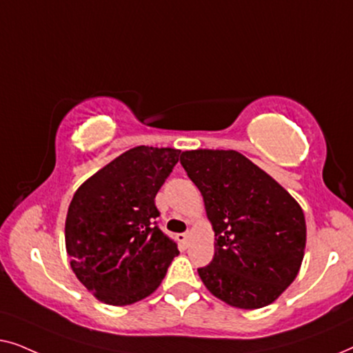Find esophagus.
<instances>
[{"instance_id":"34e87169","label":"esophagus","mask_w":353,"mask_h":353,"mask_svg":"<svg viewBox=\"0 0 353 353\" xmlns=\"http://www.w3.org/2000/svg\"><path fill=\"white\" fill-rule=\"evenodd\" d=\"M178 241H180V243H183L185 245H188V244H190V241H191V233L178 234Z\"/></svg>"}]
</instances>
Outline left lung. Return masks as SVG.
Masks as SVG:
<instances>
[{"label":"left lung","mask_w":353,"mask_h":353,"mask_svg":"<svg viewBox=\"0 0 353 353\" xmlns=\"http://www.w3.org/2000/svg\"><path fill=\"white\" fill-rule=\"evenodd\" d=\"M180 161L215 231L214 259L197 270L204 286L234 308L273 303L301 270L307 241L302 207L233 149L185 151Z\"/></svg>","instance_id":"left-lung-1"}]
</instances>
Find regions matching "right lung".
<instances>
[{"label": "right lung", "instance_id": "add662e5", "mask_svg": "<svg viewBox=\"0 0 353 353\" xmlns=\"http://www.w3.org/2000/svg\"><path fill=\"white\" fill-rule=\"evenodd\" d=\"M180 149L137 146L75 191L65 219V249L79 281L108 305H130L161 286L180 254L156 226V194Z\"/></svg>", "mask_w": 353, "mask_h": 353}]
</instances>
